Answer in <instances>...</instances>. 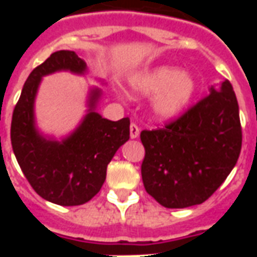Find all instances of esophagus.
Listing matches in <instances>:
<instances>
[{"instance_id": "esophagus-1", "label": "esophagus", "mask_w": 257, "mask_h": 257, "mask_svg": "<svg viewBox=\"0 0 257 257\" xmlns=\"http://www.w3.org/2000/svg\"><path fill=\"white\" fill-rule=\"evenodd\" d=\"M129 134H131V138H132V139H136V138H138L140 134L139 126H138V125L134 122L131 123V126H129Z\"/></svg>"}]
</instances>
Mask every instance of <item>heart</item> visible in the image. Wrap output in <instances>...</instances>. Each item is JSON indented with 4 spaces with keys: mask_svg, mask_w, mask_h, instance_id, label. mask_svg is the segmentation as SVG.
<instances>
[{
    "mask_svg": "<svg viewBox=\"0 0 257 257\" xmlns=\"http://www.w3.org/2000/svg\"><path fill=\"white\" fill-rule=\"evenodd\" d=\"M129 84L136 95H156L151 101V111L160 121L180 117L197 90L195 79L175 66H158L142 71L134 75Z\"/></svg>",
    "mask_w": 257,
    "mask_h": 257,
    "instance_id": "1",
    "label": "heart"
}]
</instances>
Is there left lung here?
Here are the masks:
<instances>
[{"instance_id":"obj_1","label":"left lung","mask_w":257,"mask_h":257,"mask_svg":"<svg viewBox=\"0 0 257 257\" xmlns=\"http://www.w3.org/2000/svg\"><path fill=\"white\" fill-rule=\"evenodd\" d=\"M142 179L147 193L165 208L202 204L235 167L242 145L238 101L228 79L167 123L142 131Z\"/></svg>"}]
</instances>
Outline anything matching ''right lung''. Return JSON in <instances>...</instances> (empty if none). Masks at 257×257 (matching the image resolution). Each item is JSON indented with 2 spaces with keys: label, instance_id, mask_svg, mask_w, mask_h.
I'll return each instance as SVG.
<instances>
[{
  "label": "right lung",
  "instance_id": "1",
  "mask_svg": "<svg viewBox=\"0 0 257 257\" xmlns=\"http://www.w3.org/2000/svg\"><path fill=\"white\" fill-rule=\"evenodd\" d=\"M68 70L84 74L86 63L73 51H58L29 75L16 103L11 142L22 172L40 197L63 206L82 205L99 193L108 162L129 139V118L110 121L95 111L100 89L90 90L88 114L62 142L44 138L36 128L34 101L41 78Z\"/></svg>",
  "mask_w": 257,
  "mask_h": 257
}]
</instances>
